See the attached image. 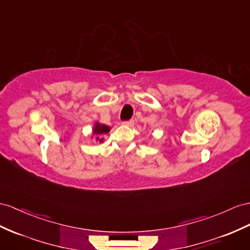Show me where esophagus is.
I'll return each mask as SVG.
<instances>
[{"label": "esophagus", "instance_id": "34e87169", "mask_svg": "<svg viewBox=\"0 0 250 250\" xmlns=\"http://www.w3.org/2000/svg\"><path fill=\"white\" fill-rule=\"evenodd\" d=\"M124 125H127V126H133L134 125V120H127V121H124L123 123Z\"/></svg>", "mask_w": 250, "mask_h": 250}]
</instances>
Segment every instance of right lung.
Listing matches in <instances>:
<instances>
[{"label":"right lung","instance_id":"add662e5","mask_svg":"<svg viewBox=\"0 0 250 250\" xmlns=\"http://www.w3.org/2000/svg\"><path fill=\"white\" fill-rule=\"evenodd\" d=\"M111 131V127L105 125L99 124L98 121H96L93 129H92V138L95 139V142H99V143H104V138H102V135L104 134H107Z\"/></svg>","mask_w":250,"mask_h":250}]
</instances>
